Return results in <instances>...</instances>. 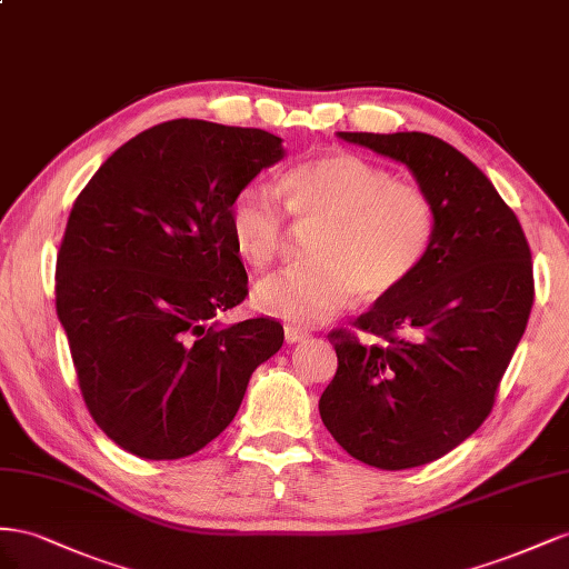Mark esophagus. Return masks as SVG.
Instances as JSON below:
<instances>
[{"label":"esophagus","mask_w":569,"mask_h":569,"mask_svg":"<svg viewBox=\"0 0 569 569\" xmlns=\"http://www.w3.org/2000/svg\"><path fill=\"white\" fill-rule=\"evenodd\" d=\"M283 333H286V343H288V346L302 343L305 338H310V336H307V331H302V329L293 327V323H288V327H283Z\"/></svg>","instance_id":"esophagus-1"}]
</instances>
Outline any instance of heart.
I'll use <instances>...</instances> for the list:
<instances>
[{
    "mask_svg": "<svg viewBox=\"0 0 569 569\" xmlns=\"http://www.w3.org/2000/svg\"><path fill=\"white\" fill-rule=\"evenodd\" d=\"M288 214L312 238L315 262L271 273L254 286V307L315 327L346 310L355 296L396 293L425 262L436 212L429 194L360 154L333 152L302 161L281 181ZM286 209L264 181L242 186L229 209L236 250L267 269L288 240Z\"/></svg>",
    "mask_w": 569,
    "mask_h": 569,
    "instance_id": "1",
    "label": "heart"
}]
</instances>
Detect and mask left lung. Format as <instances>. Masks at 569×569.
Instances as JSON below:
<instances>
[{
	"mask_svg": "<svg viewBox=\"0 0 569 569\" xmlns=\"http://www.w3.org/2000/svg\"><path fill=\"white\" fill-rule=\"evenodd\" d=\"M408 167L436 212L425 262L333 331L338 369L319 400L323 427L379 469L438 460L489 417L533 302L522 226L486 173L429 133H338Z\"/></svg>",
	"mask_w": 569,
	"mask_h": 569,
	"instance_id": "1",
	"label": "left lung"
}]
</instances>
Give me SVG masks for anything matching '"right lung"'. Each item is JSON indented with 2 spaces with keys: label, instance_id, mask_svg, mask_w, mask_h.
Here are the masks:
<instances>
[{
  "label": "right lung",
  "instance_id": "1",
  "mask_svg": "<svg viewBox=\"0 0 569 569\" xmlns=\"http://www.w3.org/2000/svg\"><path fill=\"white\" fill-rule=\"evenodd\" d=\"M259 128L176 119L131 138L78 194L57 257V315L92 419L144 460L192 456L231 425L283 346L248 296L236 192L286 157Z\"/></svg>",
  "mask_w": 569,
  "mask_h": 569
}]
</instances>
